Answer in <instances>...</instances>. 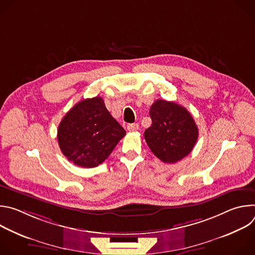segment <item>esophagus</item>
<instances>
[{
    "label": "esophagus",
    "instance_id": "esophagus-1",
    "mask_svg": "<svg viewBox=\"0 0 255 255\" xmlns=\"http://www.w3.org/2000/svg\"><path fill=\"white\" fill-rule=\"evenodd\" d=\"M127 129H128V131H137L139 129V125L137 123L128 124L127 125Z\"/></svg>",
    "mask_w": 255,
    "mask_h": 255
}]
</instances>
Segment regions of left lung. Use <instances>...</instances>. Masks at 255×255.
Wrapping results in <instances>:
<instances>
[{
    "label": "left lung",
    "mask_w": 255,
    "mask_h": 255,
    "mask_svg": "<svg viewBox=\"0 0 255 255\" xmlns=\"http://www.w3.org/2000/svg\"><path fill=\"white\" fill-rule=\"evenodd\" d=\"M151 126L144 138L152 153L165 163H175L194 148L199 131L186 108L173 102L155 101L149 110Z\"/></svg>",
    "instance_id": "obj_1"
}]
</instances>
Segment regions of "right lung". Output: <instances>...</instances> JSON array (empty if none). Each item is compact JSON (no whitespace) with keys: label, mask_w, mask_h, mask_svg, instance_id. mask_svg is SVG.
Masks as SVG:
<instances>
[{"label":"right lung","mask_w":255,"mask_h":255,"mask_svg":"<svg viewBox=\"0 0 255 255\" xmlns=\"http://www.w3.org/2000/svg\"><path fill=\"white\" fill-rule=\"evenodd\" d=\"M125 134L103 99L95 97L79 102L65 114L58 126L57 140L69 161L91 168L105 161Z\"/></svg>","instance_id":"right-lung-1"}]
</instances>
